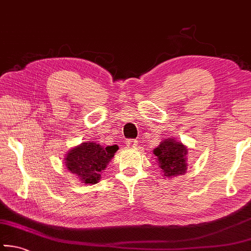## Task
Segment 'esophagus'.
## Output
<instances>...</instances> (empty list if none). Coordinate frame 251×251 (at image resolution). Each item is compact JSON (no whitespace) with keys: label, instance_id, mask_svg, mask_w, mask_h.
Returning a JSON list of instances; mask_svg holds the SVG:
<instances>
[{"label":"esophagus","instance_id":"1","mask_svg":"<svg viewBox=\"0 0 251 251\" xmlns=\"http://www.w3.org/2000/svg\"><path fill=\"white\" fill-rule=\"evenodd\" d=\"M125 144L128 147H134V146L137 145V141H136V139H126Z\"/></svg>","mask_w":251,"mask_h":251}]
</instances>
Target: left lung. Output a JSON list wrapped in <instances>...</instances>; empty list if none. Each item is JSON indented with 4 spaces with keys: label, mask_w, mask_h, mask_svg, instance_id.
I'll return each mask as SVG.
<instances>
[{
    "label": "left lung",
    "mask_w": 251,
    "mask_h": 251,
    "mask_svg": "<svg viewBox=\"0 0 251 251\" xmlns=\"http://www.w3.org/2000/svg\"><path fill=\"white\" fill-rule=\"evenodd\" d=\"M154 154L157 156L158 165L166 177H175L184 175L187 171V158L188 154L187 147L180 142H176L174 138L165 139L158 147L154 150Z\"/></svg>",
    "instance_id": "1"
}]
</instances>
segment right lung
Returning <instances> with one entry per match:
<instances>
[{"mask_svg":"<svg viewBox=\"0 0 251 251\" xmlns=\"http://www.w3.org/2000/svg\"><path fill=\"white\" fill-rule=\"evenodd\" d=\"M115 151L116 150L104 148L96 143H82L67 152L65 165L84 184L93 185L99 182L101 171L107 166Z\"/></svg>","mask_w":251,"mask_h":251,"instance_id":"right-lung-1","label":"right lung"}]
</instances>
